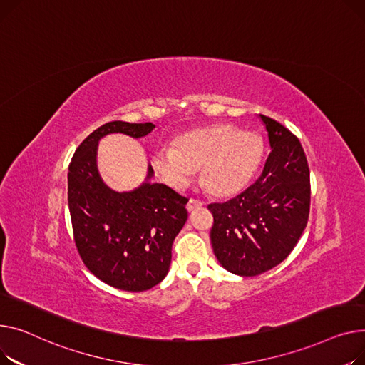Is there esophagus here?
<instances>
[{
	"mask_svg": "<svg viewBox=\"0 0 365 365\" xmlns=\"http://www.w3.org/2000/svg\"><path fill=\"white\" fill-rule=\"evenodd\" d=\"M202 206H203V202L195 200V199H190L185 207H187L188 212H192V210H196V209H199V207H202Z\"/></svg>",
	"mask_w": 365,
	"mask_h": 365,
	"instance_id": "34e87169",
	"label": "esophagus"
}]
</instances>
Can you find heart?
Listing matches in <instances>:
<instances>
[{"mask_svg": "<svg viewBox=\"0 0 365 365\" xmlns=\"http://www.w3.org/2000/svg\"><path fill=\"white\" fill-rule=\"evenodd\" d=\"M264 155L261 135L218 123L185 131L173 140V147L155 150L152 165L169 187L185 188L195 169L200 168V181L217 197H231L243 191L258 170Z\"/></svg>", "mask_w": 365, "mask_h": 365, "instance_id": "obj_1", "label": "heart"}]
</instances>
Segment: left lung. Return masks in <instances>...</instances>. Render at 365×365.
<instances>
[{"mask_svg": "<svg viewBox=\"0 0 365 365\" xmlns=\"http://www.w3.org/2000/svg\"><path fill=\"white\" fill-rule=\"evenodd\" d=\"M259 119L271 147L261 177L237 197L207 206L213 253L227 271L242 277L283 262L309 215V168L301 143L277 120Z\"/></svg>", "mask_w": 365, "mask_h": 365, "instance_id": "1", "label": "left lung"}]
</instances>
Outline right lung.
<instances>
[{"mask_svg": "<svg viewBox=\"0 0 365 365\" xmlns=\"http://www.w3.org/2000/svg\"><path fill=\"white\" fill-rule=\"evenodd\" d=\"M152 122H107L85 138L69 165L68 200L78 252L106 284L125 292L152 289L166 277L173 243L187 221V199L145 180L130 191L107 185L97 168L98 141L110 134L133 138L153 131Z\"/></svg>", "mask_w": 365, "mask_h": 365, "instance_id": "1", "label": "right lung"}]
</instances>
